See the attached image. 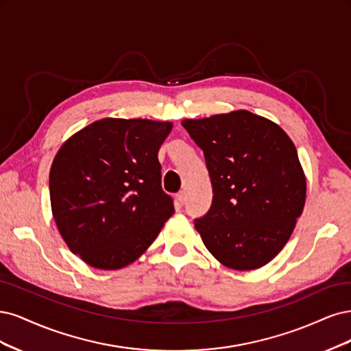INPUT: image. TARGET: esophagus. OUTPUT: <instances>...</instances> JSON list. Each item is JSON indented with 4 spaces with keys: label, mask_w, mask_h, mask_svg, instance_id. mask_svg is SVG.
<instances>
[{
    "label": "esophagus",
    "mask_w": 351,
    "mask_h": 351,
    "mask_svg": "<svg viewBox=\"0 0 351 351\" xmlns=\"http://www.w3.org/2000/svg\"><path fill=\"white\" fill-rule=\"evenodd\" d=\"M185 202V192H179V194H176V204L178 206H184Z\"/></svg>",
    "instance_id": "34e87169"
}]
</instances>
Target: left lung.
I'll list each match as a JSON object with an SVG mask.
<instances>
[{
    "mask_svg": "<svg viewBox=\"0 0 351 351\" xmlns=\"http://www.w3.org/2000/svg\"><path fill=\"white\" fill-rule=\"evenodd\" d=\"M182 125L204 152L213 186L208 213L194 221L202 242L224 267H264L290 239L306 201L295 144L276 122L243 109Z\"/></svg>",
    "mask_w": 351,
    "mask_h": 351,
    "instance_id": "left-lung-1",
    "label": "left lung"
}]
</instances>
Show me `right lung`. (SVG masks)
I'll return each instance as SVG.
<instances>
[{
	"instance_id": "add662e5",
	"label": "right lung",
	"mask_w": 351,
	"mask_h": 351,
	"mask_svg": "<svg viewBox=\"0 0 351 351\" xmlns=\"http://www.w3.org/2000/svg\"><path fill=\"white\" fill-rule=\"evenodd\" d=\"M172 127L104 118L73 134L56 153L49 172L52 216L70 251L90 267L130 265L175 213L157 159Z\"/></svg>"
}]
</instances>
